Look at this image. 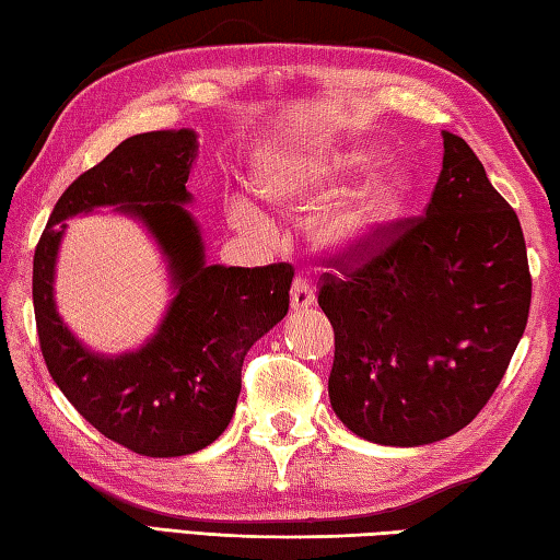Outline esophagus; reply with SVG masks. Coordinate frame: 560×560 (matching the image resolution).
<instances>
[{"label":"esophagus","instance_id":"1","mask_svg":"<svg viewBox=\"0 0 560 560\" xmlns=\"http://www.w3.org/2000/svg\"><path fill=\"white\" fill-rule=\"evenodd\" d=\"M315 302H317L315 288H312L305 278H295V282H292V290H290V307L307 310L315 305Z\"/></svg>","mask_w":560,"mask_h":560}]
</instances>
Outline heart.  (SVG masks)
Here are the masks:
<instances>
[{
	"mask_svg": "<svg viewBox=\"0 0 560 560\" xmlns=\"http://www.w3.org/2000/svg\"><path fill=\"white\" fill-rule=\"evenodd\" d=\"M381 160L378 150L354 147L327 156L305 152H275L262 162L255 191L275 209H305L312 201L339 191L341 186L366 174ZM416 194V174L406 162H386L315 223V238L341 255H364L388 238L404 219ZM229 219L241 231L260 229V211L233 196Z\"/></svg>",
	"mask_w": 560,
	"mask_h": 560,
	"instance_id": "heart-1",
	"label": "heart"
}]
</instances>
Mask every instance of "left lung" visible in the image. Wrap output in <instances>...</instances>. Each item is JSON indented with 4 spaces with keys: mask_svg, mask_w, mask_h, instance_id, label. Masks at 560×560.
I'll return each mask as SVG.
<instances>
[{
    "mask_svg": "<svg viewBox=\"0 0 560 560\" xmlns=\"http://www.w3.org/2000/svg\"><path fill=\"white\" fill-rule=\"evenodd\" d=\"M443 172L425 215L322 275L335 327L329 404L369 443L418 447L475 420L504 378L532 305L516 213L477 154L443 130Z\"/></svg>",
    "mask_w": 560,
    "mask_h": 560,
    "instance_id": "obj_1",
    "label": "left lung"
}]
</instances>
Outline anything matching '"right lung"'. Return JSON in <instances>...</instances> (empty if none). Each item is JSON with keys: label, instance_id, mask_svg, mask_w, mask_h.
Returning <instances> with one entry per match:
<instances>
[{"label": "right lung", "instance_id": "right-lung-1", "mask_svg": "<svg viewBox=\"0 0 560 560\" xmlns=\"http://www.w3.org/2000/svg\"><path fill=\"white\" fill-rule=\"evenodd\" d=\"M196 132L127 137L56 201L34 253V315L48 374L97 433L147 457L203 450L229 428L250 347L288 315L290 262L225 268L206 262L199 223L186 211ZM103 205L150 232L171 275L173 300L155 335L107 358L78 342L57 315L55 258L62 221Z\"/></svg>", "mask_w": 560, "mask_h": 560}]
</instances>
